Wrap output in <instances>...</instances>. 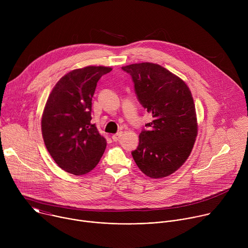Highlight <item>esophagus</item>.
Wrapping results in <instances>:
<instances>
[{"label":"esophagus","mask_w":248,"mask_h":248,"mask_svg":"<svg viewBox=\"0 0 248 248\" xmlns=\"http://www.w3.org/2000/svg\"><path fill=\"white\" fill-rule=\"evenodd\" d=\"M122 135H123V132H118V133H116V134H114L113 136H112V138H113V140L114 141H119L120 139H121V137H122Z\"/></svg>","instance_id":"obj_1"}]
</instances>
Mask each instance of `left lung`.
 I'll use <instances>...</instances> for the list:
<instances>
[{"mask_svg": "<svg viewBox=\"0 0 248 248\" xmlns=\"http://www.w3.org/2000/svg\"><path fill=\"white\" fill-rule=\"evenodd\" d=\"M122 68L131 76L139 103L153 118L131 155L149 178H165L184 165L195 142L198 126L191 92L160 64L140 62Z\"/></svg>", "mask_w": 248, "mask_h": 248, "instance_id": "obj_1", "label": "left lung"}]
</instances>
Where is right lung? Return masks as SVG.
<instances>
[{"label": "right lung", "mask_w": 248, "mask_h": 248, "mask_svg": "<svg viewBox=\"0 0 248 248\" xmlns=\"http://www.w3.org/2000/svg\"><path fill=\"white\" fill-rule=\"evenodd\" d=\"M112 67L89 65L63 76L50 93L41 121L46 148L57 165L76 175L99 163L107 141L91 124L92 97L102 76Z\"/></svg>", "instance_id": "obj_1"}]
</instances>
